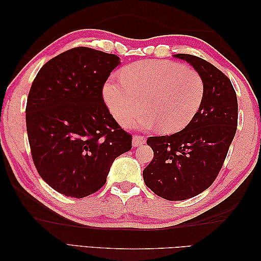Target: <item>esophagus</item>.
<instances>
[{"label": "esophagus", "mask_w": 261, "mask_h": 261, "mask_svg": "<svg viewBox=\"0 0 261 261\" xmlns=\"http://www.w3.org/2000/svg\"><path fill=\"white\" fill-rule=\"evenodd\" d=\"M146 143V137L145 136H139V135H135L134 136V146L135 147H139Z\"/></svg>", "instance_id": "obj_1"}]
</instances>
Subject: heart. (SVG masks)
Listing matches in <instances>:
<instances>
[{"instance_id":"obj_1","label":"heart","mask_w":261,"mask_h":261,"mask_svg":"<svg viewBox=\"0 0 261 261\" xmlns=\"http://www.w3.org/2000/svg\"><path fill=\"white\" fill-rule=\"evenodd\" d=\"M205 82L197 70L170 60H142L121 73V80L109 81L104 98L121 125L139 121L145 129L166 134L178 132L191 123L201 110Z\"/></svg>"}]
</instances>
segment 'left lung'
<instances>
[{
	"instance_id": "obj_1",
	"label": "left lung",
	"mask_w": 261,
	"mask_h": 261,
	"mask_svg": "<svg viewBox=\"0 0 261 261\" xmlns=\"http://www.w3.org/2000/svg\"><path fill=\"white\" fill-rule=\"evenodd\" d=\"M175 57L203 76L205 97L185 129L148 138L153 158L143 169V180L156 195L184 201L207 190L218 177L237 131L238 101L229 77L214 65L193 55Z\"/></svg>"
}]
</instances>
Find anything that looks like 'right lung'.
<instances>
[{"mask_svg":"<svg viewBox=\"0 0 261 261\" xmlns=\"http://www.w3.org/2000/svg\"><path fill=\"white\" fill-rule=\"evenodd\" d=\"M120 58L76 47L38 71L27 99L25 122L39 175L65 196L82 198L107 182L114 159L132 136L104 103L103 87Z\"/></svg>","mask_w":261,"mask_h":261,"instance_id":"right-lung-1","label":"right lung"}]
</instances>
